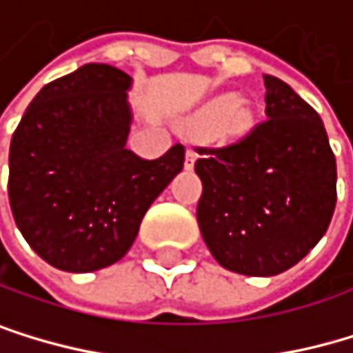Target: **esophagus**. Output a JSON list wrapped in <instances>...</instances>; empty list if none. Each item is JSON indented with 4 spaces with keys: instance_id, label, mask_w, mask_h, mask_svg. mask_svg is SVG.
I'll return each instance as SVG.
<instances>
[{
    "instance_id": "obj_1",
    "label": "esophagus",
    "mask_w": 353,
    "mask_h": 353,
    "mask_svg": "<svg viewBox=\"0 0 353 353\" xmlns=\"http://www.w3.org/2000/svg\"><path fill=\"white\" fill-rule=\"evenodd\" d=\"M196 157H198V153L193 151L191 147H187V151H185V168H187V170L193 168V164H196Z\"/></svg>"
}]
</instances>
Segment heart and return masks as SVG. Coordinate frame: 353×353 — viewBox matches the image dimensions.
<instances>
[{
  "instance_id": "obj_1",
  "label": "heart",
  "mask_w": 353,
  "mask_h": 353,
  "mask_svg": "<svg viewBox=\"0 0 353 353\" xmlns=\"http://www.w3.org/2000/svg\"><path fill=\"white\" fill-rule=\"evenodd\" d=\"M252 124L250 105L234 94L219 97L206 103L189 119V128L196 132H212L219 139H232L246 132Z\"/></svg>"
}]
</instances>
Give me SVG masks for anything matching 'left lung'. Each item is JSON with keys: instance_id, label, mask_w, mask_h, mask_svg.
I'll use <instances>...</instances> for the list:
<instances>
[{"instance_id": "left-lung-1", "label": "left lung", "mask_w": 353, "mask_h": 353, "mask_svg": "<svg viewBox=\"0 0 353 353\" xmlns=\"http://www.w3.org/2000/svg\"><path fill=\"white\" fill-rule=\"evenodd\" d=\"M265 79V115L244 139L200 147L198 225L219 265L278 276L326 234L337 202V162L320 115L288 83Z\"/></svg>"}]
</instances>
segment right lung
I'll return each instance as SVG.
<instances>
[{"label": "right lung", "mask_w": 353, "mask_h": 353, "mask_svg": "<svg viewBox=\"0 0 353 353\" xmlns=\"http://www.w3.org/2000/svg\"><path fill=\"white\" fill-rule=\"evenodd\" d=\"M130 85L111 65H83L46 83L14 130L10 208L29 246L57 270L85 274L117 263L183 170V145L157 160L126 149Z\"/></svg>", "instance_id": "add662e5"}]
</instances>
